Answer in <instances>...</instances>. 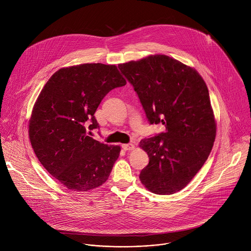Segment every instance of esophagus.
Returning <instances> with one entry per match:
<instances>
[{"label":"esophagus","instance_id":"obj_1","mask_svg":"<svg viewBox=\"0 0 251 251\" xmlns=\"http://www.w3.org/2000/svg\"><path fill=\"white\" fill-rule=\"evenodd\" d=\"M121 147L125 151H130V150H133L135 146L133 144H131V143H128V144H123Z\"/></svg>","mask_w":251,"mask_h":251}]
</instances>
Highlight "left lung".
<instances>
[{
    "label": "left lung",
    "mask_w": 251,
    "mask_h": 251,
    "mask_svg": "<svg viewBox=\"0 0 251 251\" xmlns=\"http://www.w3.org/2000/svg\"><path fill=\"white\" fill-rule=\"evenodd\" d=\"M118 68L137 93L148 122L166 128L140 142L149 156L141 183L158 195L181 191L201 170L216 139L205 82L195 69L164 54Z\"/></svg>",
    "instance_id": "left-lung-1"
}]
</instances>
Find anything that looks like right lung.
<instances>
[{
	"label": "right lung",
	"instance_id": "obj_1",
	"mask_svg": "<svg viewBox=\"0 0 251 251\" xmlns=\"http://www.w3.org/2000/svg\"><path fill=\"white\" fill-rule=\"evenodd\" d=\"M125 84L116 65L85 63L57 70L41 91L29 140L41 164L67 189L87 192L108 178L120 147L94 140L88 130L99 129L94 113L105 95Z\"/></svg>",
	"mask_w": 251,
	"mask_h": 251
}]
</instances>
